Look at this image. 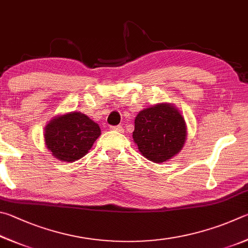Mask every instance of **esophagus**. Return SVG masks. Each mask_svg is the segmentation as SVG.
<instances>
[{
    "label": "esophagus",
    "instance_id": "obj_1",
    "mask_svg": "<svg viewBox=\"0 0 248 248\" xmlns=\"http://www.w3.org/2000/svg\"><path fill=\"white\" fill-rule=\"evenodd\" d=\"M110 129L111 131H115V132H120V133L123 132V127H122L121 125H112V126H110Z\"/></svg>",
    "mask_w": 248,
    "mask_h": 248
}]
</instances>
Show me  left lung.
<instances>
[{
  "instance_id": "obj_1",
  "label": "left lung",
  "mask_w": 248,
  "mask_h": 248,
  "mask_svg": "<svg viewBox=\"0 0 248 248\" xmlns=\"http://www.w3.org/2000/svg\"><path fill=\"white\" fill-rule=\"evenodd\" d=\"M133 138L144 157L153 162H164L183 147L185 121L171 104L160 103L138 113Z\"/></svg>"
}]
</instances>
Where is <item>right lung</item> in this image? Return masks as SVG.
I'll return each instance as SVG.
<instances>
[{"instance_id":"add662e5","label":"right lung","mask_w":248,"mask_h":248,"mask_svg":"<svg viewBox=\"0 0 248 248\" xmlns=\"http://www.w3.org/2000/svg\"><path fill=\"white\" fill-rule=\"evenodd\" d=\"M100 127L80 112H69L52 120L46 127L47 149L59 160L73 162L88 153L100 136Z\"/></svg>"}]
</instances>
